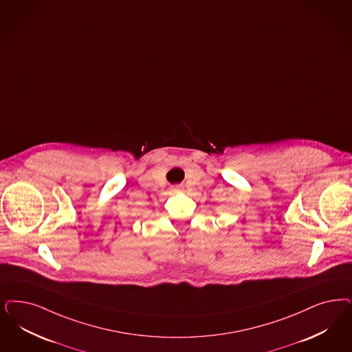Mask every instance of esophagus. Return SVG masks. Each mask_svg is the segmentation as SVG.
<instances>
[{"label": "esophagus", "mask_w": 352, "mask_h": 352, "mask_svg": "<svg viewBox=\"0 0 352 352\" xmlns=\"http://www.w3.org/2000/svg\"><path fill=\"white\" fill-rule=\"evenodd\" d=\"M173 190H174V191H179V190H181V187H178V186H177V187H173Z\"/></svg>", "instance_id": "esophagus-1"}]
</instances>
